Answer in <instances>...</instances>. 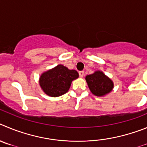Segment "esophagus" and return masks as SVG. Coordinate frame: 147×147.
I'll return each mask as SVG.
<instances>
[{"instance_id": "34e87169", "label": "esophagus", "mask_w": 147, "mask_h": 147, "mask_svg": "<svg viewBox=\"0 0 147 147\" xmlns=\"http://www.w3.org/2000/svg\"><path fill=\"white\" fill-rule=\"evenodd\" d=\"M78 73H79V76H80V78H82V77L84 75V71H80Z\"/></svg>"}]
</instances>
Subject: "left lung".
Here are the masks:
<instances>
[{
    "mask_svg": "<svg viewBox=\"0 0 147 147\" xmlns=\"http://www.w3.org/2000/svg\"><path fill=\"white\" fill-rule=\"evenodd\" d=\"M86 80L91 92L96 96H101L107 94L111 92L113 87L112 80L100 71L87 75Z\"/></svg>",
    "mask_w": 147,
    "mask_h": 147,
    "instance_id": "left-lung-1",
    "label": "left lung"
}]
</instances>
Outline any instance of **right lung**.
<instances>
[{"mask_svg": "<svg viewBox=\"0 0 147 147\" xmlns=\"http://www.w3.org/2000/svg\"><path fill=\"white\" fill-rule=\"evenodd\" d=\"M78 78V73L76 70H69L60 64L42 74L39 84L45 93L55 97L67 93L72 80Z\"/></svg>", "mask_w": 147, "mask_h": 147, "instance_id": "add662e5", "label": "right lung"}]
</instances>
